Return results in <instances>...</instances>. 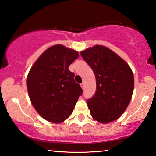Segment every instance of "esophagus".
I'll return each mask as SVG.
<instances>
[{"label": "esophagus", "mask_w": 156, "mask_h": 156, "mask_svg": "<svg viewBox=\"0 0 156 156\" xmlns=\"http://www.w3.org/2000/svg\"><path fill=\"white\" fill-rule=\"evenodd\" d=\"M80 86H81V87H82V88L83 89H84L85 88V83L83 82V83H82L81 84H80Z\"/></svg>", "instance_id": "34e87169"}]
</instances>
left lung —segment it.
Here are the masks:
<instances>
[{
  "mask_svg": "<svg viewBox=\"0 0 156 156\" xmlns=\"http://www.w3.org/2000/svg\"><path fill=\"white\" fill-rule=\"evenodd\" d=\"M92 68L96 90L87 100L92 117L102 123L118 119L129 104L134 87L133 74L129 66L117 54L97 45L80 52Z\"/></svg>",
  "mask_w": 156,
  "mask_h": 156,
  "instance_id": "1",
  "label": "left lung"
}]
</instances>
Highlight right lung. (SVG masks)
I'll list each match as a JSON object with an SVG mask.
<instances>
[{
  "mask_svg": "<svg viewBox=\"0 0 156 156\" xmlns=\"http://www.w3.org/2000/svg\"><path fill=\"white\" fill-rule=\"evenodd\" d=\"M78 53L62 45L47 49L32 66L27 78L29 97L36 111L52 123L71 115L83 89L68 67Z\"/></svg>",
  "mask_w": 156,
  "mask_h": 156,
  "instance_id": "1",
  "label": "right lung"
}]
</instances>
